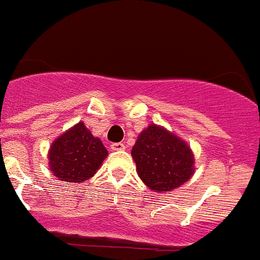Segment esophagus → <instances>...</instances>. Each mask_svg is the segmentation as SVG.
<instances>
[{
  "label": "esophagus",
  "mask_w": 260,
  "mask_h": 260,
  "mask_svg": "<svg viewBox=\"0 0 260 260\" xmlns=\"http://www.w3.org/2000/svg\"><path fill=\"white\" fill-rule=\"evenodd\" d=\"M110 149L113 150V151H122V150H125V145L122 142L113 143V145L110 146Z\"/></svg>",
  "instance_id": "esophagus-1"
}]
</instances>
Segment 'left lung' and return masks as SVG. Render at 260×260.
Segmentation results:
<instances>
[{"label": "left lung", "mask_w": 260, "mask_h": 260, "mask_svg": "<svg viewBox=\"0 0 260 260\" xmlns=\"http://www.w3.org/2000/svg\"><path fill=\"white\" fill-rule=\"evenodd\" d=\"M132 155L139 178L155 192L174 191L194 174L191 149L160 126H147L138 135Z\"/></svg>", "instance_id": "8db88e82"}]
</instances>
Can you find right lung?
Returning a JSON list of instances; mask_svg holds the SVG:
<instances>
[{
    "label": "right lung",
    "mask_w": 260,
    "mask_h": 260,
    "mask_svg": "<svg viewBox=\"0 0 260 260\" xmlns=\"http://www.w3.org/2000/svg\"><path fill=\"white\" fill-rule=\"evenodd\" d=\"M106 156L101 139L79 122L51 143L49 167L59 181L81 183L93 177Z\"/></svg>",
    "instance_id": "add662e5"
}]
</instances>
